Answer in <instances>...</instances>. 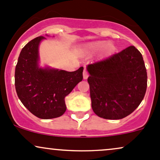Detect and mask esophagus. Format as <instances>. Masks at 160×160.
Instances as JSON below:
<instances>
[{
    "label": "esophagus",
    "mask_w": 160,
    "mask_h": 160,
    "mask_svg": "<svg viewBox=\"0 0 160 160\" xmlns=\"http://www.w3.org/2000/svg\"><path fill=\"white\" fill-rule=\"evenodd\" d=\"M82 76H83V79H84V80H86V79H87L88 77H89V74H88L87 71H86V69H84L83 73H82Z\"/></svg>",
    "instance_id": "1"
}]
</instances>
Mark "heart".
<instances>
[{
  "mask_svg": "<svg viewBox=\"0 0 160 160\" xmlns=\"http://www.w3.org/2000/svg\"><path fill=\"white\" fill-rule=\"evenodd\" d=\"M105 45L106 42L102 41V40L91 42V43H87V44L86 45L85 50L88 52H97V51L100 50L102 48H103ZM113 49H114V47H113L112 43H108L106 47H104V50H105L106 52L108 53L113 52Z\"/></svg>",
  "mask_w": 160,
  "mask_h": 160,
  "instance_id": "1",
  "label": "heart"
}]
</instances>
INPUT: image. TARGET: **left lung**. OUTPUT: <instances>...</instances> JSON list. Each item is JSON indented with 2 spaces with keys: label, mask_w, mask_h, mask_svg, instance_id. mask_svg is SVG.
I'll use <instances>...</instances> for the list:
<instances>
[{
  "label": "left lung",
  "mask_w": 160,
  "mask_h": 160,
  "mask_svg": "<svg viewBox=\"0 0 160 160\" xmlns=\"http://www.w3.org/2000/svg\"><path fill=\"white\" fill-rule=\"evenodd\" d=\"M92 108L99 117L120 120L144 98L148 75L141 53L134 46L87 66Z\"/></svg>",
  "instance_id": "obj_1"
}]
</instances>
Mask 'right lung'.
Here are the masks:
<instances>
[{
	"mask_svg": "<svg viewBox=\"0 0 160 160\" xmlns=\"http://www.w3.org/2000/svg\"><path fill=\"white\" fill-rule=\"evenodd\" d=\"M43 39L38 37L22 49L16 66L15 86L23 105L38 118L48 120L64 114L65 98L82 81L83 68L72 72L40 68L38 47Z\"/></svg>",
	"mask_w": 160,
	"mask_h": 160,
	"instance_id": "right-lung-1",
	"label": "right lung"
}]
</instances>
